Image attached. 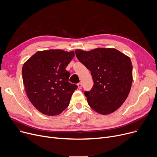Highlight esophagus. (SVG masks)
Masks as SVG:
<instances>
[{"label":"esophagus","mask_w":157,"mask_h":157,"mask_svg":"<svg viewBox=\"0 0 157 157\" xmlns=\"http://www.w3.org/2000/svg\"><path fill=\"white\" fill-rule=\"evenodd\" d=\"M77 86H78V88L79 89H80L82 88V84H81V83H78V84H77Z\"/></svg>","instance_id":"34e87169"}]
</instances>
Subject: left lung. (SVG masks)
<instances>
[{"mask_svg":"<svg viewBox=\"0 0 157 157\" xmlns=\"http://www.w3.org/2000/svg\"><path fill=\"white\" fill-rule=\"evenodd\" d=\"M78 59L91 71L94 85L85 96L90 107L101 115L115 112L127 99L132 83L130 58L114 48L75 50Z\"/></svg>","mask_w":157,"mask_h":157,"instance_id":"1","label":"left lung"}]
</instances>
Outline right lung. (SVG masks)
<instances>
[{
    "instance_id": "obj_1",
    "label": "right lung",
    "mask_w": 157,
    "mask_h": 157,
    "mask_svg": "<svg viewBox=\"0 0 157 157\" xmlns=\"http://www.w3.org/2000/svg\"><path fill=\"white\" fill-rule=\"evenodd\" d=\"M74 56L73 51H39L24 63L22 75L26 95L44 115H59L68 106L77 86L68 82L70 74L66 68Z\"/></svg>"
}]
</instances>
